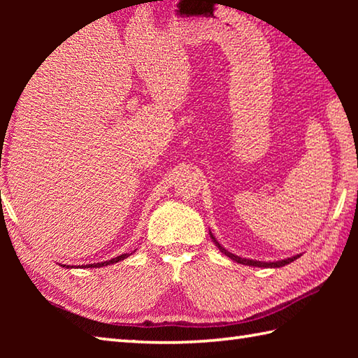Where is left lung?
<instances>
[{"mask_svg":"<svg viewBox=\"0 0 358 358\" xmlns=\"http://www.w3.org/2000/svg\"><path fill=\"white\" fill-rule=\"evenodd\" d=\"M210 238H211V241H213V243L216 245V248L217 250H220L224 256H227L229 259H232L234 262H237V264H241V265H250V266H264V268H280V266H284V265H287V264H290V262H294L295 259H299L301 254H296V256H292V257H287V259H281V260H275V262H264V260H256V259H246V257H240V256H237V254H232V252H229L226 248L224 246H221L220 243H217V240L215 238V235L211 234V230H210Z\"/></svg>","mask_w":358,"mask_h":358,"instance_id":"1","label":"left lung"}]
</instances>
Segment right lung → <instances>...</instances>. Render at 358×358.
<instances>
[{
	"label": "right lung",
	"instance_id": "1",
	"mask_svg": "<svg viewBox=\"0 0 358 358\" xmlns=\"http://www.w3.org/2000/svg\"><path fill=\"white\" fill-rule=\"evenodd\" d=\"M136 252V250L132 251V252H126V254H121V256H117V257H113V259H110V260H106V262H98V264H88V265H83V268H99V266H107V265H112V264H117V262H120V260H124V259H128L131 254H134ZM63 266H66V265H63ZM66 268H72V266H66Z\"/></svg>",
	"mask_w": 358,
	"mask_h": 358
}]
</instances>
